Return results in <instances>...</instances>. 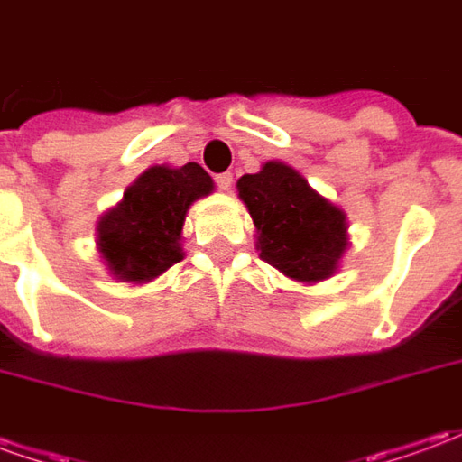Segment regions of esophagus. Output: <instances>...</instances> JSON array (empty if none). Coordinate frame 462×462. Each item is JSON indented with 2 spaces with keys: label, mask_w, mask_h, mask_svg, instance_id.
<instances>
[{
  "label": "esophagus",
  "mask_w": 462,
  "mask_h": 462,
  "mask_svg": "<svg viewBox=\"0 0 462 462\" xmlns=\"http://www.w3.org/2000/svg\"><path fill=\"white\" fill-rule=\"evenodd\" d=\"M215 182H217V188H220V190H230L232 172H220V175H215Z\"/></svg>",
  "instance_id": "34e87169"
}]
</instances>
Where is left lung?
Segmentation results:
<instances>
[{"mask_svg": "<svg viewBox=\"0 0 462 462\" xmlns=\"http://www.w3.org/2000/svg\"><path fill=\"white\" fill-rule=\"evenodd\" d=\"M257 227V250L272 267L297 282L331 277L346 250V215L311 190L284 162H267L237 180Z\"/></svg>", "mask_w": 462, "mask_h": 462, "instance_id": "8db88e82", "label": "left lung"}]
</instances>
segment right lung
<instances>
[{
	"label": "right lung",
	"instance_id": "1",
	"mask_svg": "<svg viewBox=\"0 0 462 462\" xmlns=\"http://www.w3.org/2000/svg\"><path fill=\"white\" fill-rule=\"evenodd\" d=\"M208 192L212 178L198 162L148 168L98 222V250L108 270L123 282H148L180 262L185 212Z\"/></svg>",
	"mask_w": 462,
	"mask_h": 462
}]
</instances>
